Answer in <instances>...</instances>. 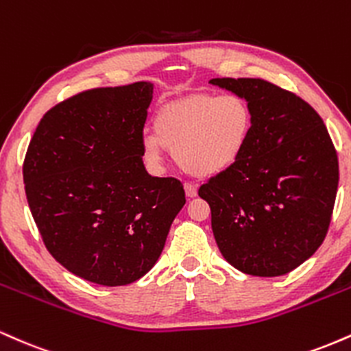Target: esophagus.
I'll return each mask as SVG.
<instances>
[{"label": "esophagus", "mask_w": 351, "mask_h": 351, "mask_svg": "<svg viewBox=\"0 0 351 351\" xmlns=\"http://www.w3.org/2000/svg\"><path fill=\"white\" fill-rule=\"evenodd\" d=\"M183 188H184V195H186L188 198H195V196L198 195V186H196V184L184 183Z\"/></svg>", "instance_id": "1"}]
</instances>
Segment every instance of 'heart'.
<instances>
[{
	"mask_svg": "<svg viewBox=\"0 0 351 351\" xmlns=\"http://www.w3.org/2000/svg\"><path fill=\"white\" fill-rule=\"evenodd\" d=\"M252 125V108L241 95H193L156 112L153 132L140 140V152L155 175L163 171L167 147L184 171L206 178L239 162Z\"/></svg>",
	"mask_w": 351,
	"mask_h": 351,
	"instance_id": "b5f03b06",
	"label": "heart"
}]
</instances>
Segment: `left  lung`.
I'll return each instance as SVG.
<instances>
[{
	"label": "left lung",
	"instance_id": "obj_1",
	"mask_svg": "<svg viewBox=\"0 0 351 351\" xmlns=\"http://www.w3.org/2000/svg\"><path fill=\"white\" fill-rule=\"evenodd\" d=\"M249 102L251 140L234 167L199 188L224 259L256 277L289 274L312 257L332 217L338 158L320 115L263 79H211Z\"/></svg>",
	"mask_w": 351,
	"mask_h": 351
}]
</instances>
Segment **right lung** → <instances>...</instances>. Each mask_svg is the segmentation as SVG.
<instances>
[{
  "label": "right lung",
  "mask_w": 351,
  "mask_h": 351,
  "mask_svg": "<svg viewBox=\"0 0 351 351\" xmlns=\"http://www.w3.org/2000/svg\"><path fill=\"white\" fill-rule=\"evenodd\" d=\"M153 84L86 90L52 107L24 158L26 198L47 251L74 276L107 287L158 261L183 184L145 170L140 140Z\"/></svg>",
  "instance_id": "obj_1"
}]
</instances>
